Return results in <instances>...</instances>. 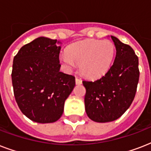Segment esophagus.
<instances>
[{"instance_id":"obj_1","label":"esophagus","mask_w":151,"mask_h":151,"mask_svg":"<svg viewBox=\"0 0 151 151\" xmlns=\"http://www.w3.org/2000/svg\"><path fill=\"white\" fill-rule=\"evenodd\" d=\"M75 82H76V85H81V84H82V81L81 80V79H79V78H76Z\"/></svg>"}]
</instances>
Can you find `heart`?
<instances>
[{"mask_svg":"<svg viewBox=\"0 0 151 151\" xmlns=\"http://www.w3.org/2000/svg\"><path fill=\"white\" fill-rule=\"evenodd\" d=\"M115 53V46L109 40L86 39L69 46L59 59L67 71H72L77 64L83 75L96 78L103 75L110 67Z\"/></svg>","mask_w":151,"mask_h":151,"instance_id":"1","label":"heart"}]
</instances>
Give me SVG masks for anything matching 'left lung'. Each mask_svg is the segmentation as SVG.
Returning a JSON list of instances; mask_svg holds the SVG:
<instances>
[{
    "mask_svg": "<svg viewBox=\"0 0 151 151\" xmlns=\"http://www.w3.org/2000/svg\"><path fill=\"white\" fill-rule=\"evenodd\" d=\"M116 48L114 63L105 75L83 81L86 88L85 111L93 122L105 123L119 118L129 108L139 78V59L132 48L111 36Z\"/></svg>",
    "mask_w": 151,
    "mask_h": 151,
    "instance_id": "8db88e82",
    "label": "left lung"
}]
</instances>
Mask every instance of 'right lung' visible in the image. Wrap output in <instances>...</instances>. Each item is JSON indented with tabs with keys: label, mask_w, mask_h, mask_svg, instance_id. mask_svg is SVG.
Listing matches in <instances>:
<instances>
[{
	"label": "right lung",
	"mask_w": 151,
	"mask_h": 151,
	"mask_svg": "<svg viewBox=\"0 0 151 151\" xmlns=\"http://www.w3.org/2000/svg\"><path fill=\"white\" fill-rule=\"evenodd\" d=\"M60 44L40 37L22 46L13 59L15 100L22 114L33 122L45 124L58 121L75 86V78L60 71Z\"/></svg>",
	"instance_id": "obj_1"
}]
</instances>
